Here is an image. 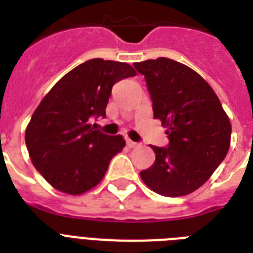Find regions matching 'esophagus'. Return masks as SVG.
<instances>
[{
	"instance_id": "1",
	"label": "esophagus",
	"mask_w": 253,
	"mask_h": 253,
	"mask_svg": "<svg viewBox=\"0 0 253 253\" xmlns=\"http://www.w3.org/2000/svg\"><path fill=\"white\" fill-rule=\"evenodd\" d=\"M127 146L130 147V148H135V147H138L139 144L138 143L132 142V140H130V139H127Z\"/></svg>"
}]
</instances>
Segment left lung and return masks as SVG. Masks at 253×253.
Segmentation results:
<instances>
[{
    "mask_svg": "<svg viewBox=\"0 0 253 253\" xmlns=\"http://www.w3.org/2000/svg\"><path fill=\"white\" fill-rule=\"evenodd\" d=\"M146 77L155 119L167 127L168 147L152 146L154 166L140 172L143 182L166 197L190 194L223 162L231 123L218 95L202 77L168 57L135 63Z\"/></svg>",
    "mask_w": 253,
    "mask_h": 253,
    "instance_id": "obj_1",
    "label": "left lung"
}]
</instances>
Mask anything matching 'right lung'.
Masks as SVG:
<instances>
[{"instance_id":"1","label":"right lung","mask_w":253,"mask_h":253,"mask_svg":"<svg viewBox=\"0 0 253 253\" xmlns=\"http://www.w3.org/2000/svg\"><path fill=\"white\" fill-rule=\"evenodd\" d=\"M136 75L127 63L91 59L65 76L42 99L26 127L30 159L59 192L79 196L98 185L126 142L91 127L105 117L111 87Z\"/></svg>"}]
</instances>
